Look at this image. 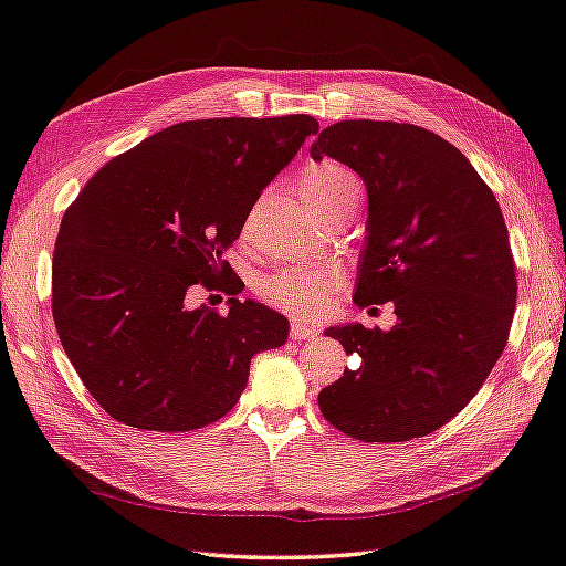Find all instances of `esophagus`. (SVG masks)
<instances>
[{"mask_svg": "<svg viewBox=\"0 0 566 566\" xmlns=\"http://www.w3.org/2000/svg\"><path fill=\"white\" fill-rule=\"evenodd\" d=\"M316 334H318V328L306 326V324H292V331H290L292 340H312V338H316Z\"/></svg>", "mask_w": 566, "mask_h": 566, "instance_id": "34e87169", "label": "esophagus"}]
</instances>
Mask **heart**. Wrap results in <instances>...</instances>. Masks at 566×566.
Here are the masks:
<instances>
[{"label": "heart", "mask_w": 566, "mask_h": 566, "mask_svg": "<svg viewBox=\"0 0 566 566\" xmlns=\"http://www.w3.org/2000/svg\"><path fill=\"white\" fill-rule=\"evenodd\" d=\"M298 193L318 213H328L350 198H360L356 174L336 161H316L298 176ZM334 280L324 272L312 270H282L264 276L260 284L262 298L290 314H312L324 304Z\"/></svg>", "instance_id": "heart-1"}]
</instances>
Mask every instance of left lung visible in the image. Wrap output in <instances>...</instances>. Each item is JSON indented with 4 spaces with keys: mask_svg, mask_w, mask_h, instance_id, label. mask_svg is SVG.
<instances>
[{
    "mask_svg": "<svg viewBox=\"0 0 566 566\" xmlns=\"http://www.w3.org/2000/svg\"><path fill=\"white\" fill-rule=\"evenodd\" d=\"M312 157L350 166L368 188L353 302H392L397 316L390 331H326L360 365L318 392L321 415L365 444L427 437L481 390L511 334L517 280L501 206L453 144L417 125L336 122Z\"/></svg>",
    "mask_w": 566,
    "mask_h": 566,
    "instance_id": "1",
    "label": "left lung"
}]
</instances>
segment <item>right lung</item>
I'll list each match as a JSON object with an SVG mask.
<instances>
[{
  "instance_id": "1",
  "label": "right lung",
  "mask_w": 566,
  "mask_h": 566,
  "mask_svg": "<svg viewBox=\"0 0 566 566\" xmlns=\"http://www.w3.org/2000/svg\"><path fill=\"white\" fill-rule=\"evenodd\" d=\"M312 115L216 117L166 127L107 161L61 220L51 308L61 346L97 405L147 431H193L228 415L254 353L290 321L240 302L223 252L306 137ZM193 285L229 314L191 310Z\"/></svg>"
}]
</instances>
